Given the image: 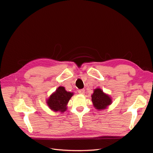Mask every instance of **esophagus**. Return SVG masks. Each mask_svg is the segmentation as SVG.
Segmentation results:
<instances>
[{"label": "esophagus", "instance_id": "1", "mask_svg": "<svg viewBox=\"0 0 153 153\" xmlns=\"http://www.w3.org/2000/svg\"><path fill=\"white\" fill-rule=\"evenodd\" d=\"M84 92H85V90H84V89H80V90H79V91H78V93L81 94H84Z\"/></svg>", "mask_w": 153, "mask_h": 153}]
</instances>
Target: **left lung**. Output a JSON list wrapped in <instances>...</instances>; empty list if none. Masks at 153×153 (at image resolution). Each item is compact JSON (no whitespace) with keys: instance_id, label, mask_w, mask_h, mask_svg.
Returning a JSON list of instances; mask_svg holds the SVG:
<instances>
[{"instance_id":"left-lung-1","label":"left lung","mask_w":153,"mask_h":153,"mask_svg":"<svg viewBox=\"0 0 153 153\" xmlns=\"http://www.w3.org/2000/svg\"><path fill=\"white\" fill-rule=\"evenodd\" d=\"M91 98L94 108L99 110L106 109L107 106L112 103L110 96L105 94L100 88H97L94 90Z\"/></svg>"}]
</instances>
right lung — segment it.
I'll use <instances>...</instances> for the list:
<instances>
[{
	"mask_svg": "<svg viewBox=\"0 0 153 153\" xmlns=\"http://www.w3.org/2000/svg\"><path fill=\"white\" fill-rule=\"evenodd\" d=\"M73 96V93L67 92L63 86H60L50 95L47 103L52 110L64 112L67 110V105Z\"/></svg>",
	"mask_w": 153,
	"mask_h": 153,
	"instance_id": "right-lung-1",
	"label": "right lung"
}]
</instances>
